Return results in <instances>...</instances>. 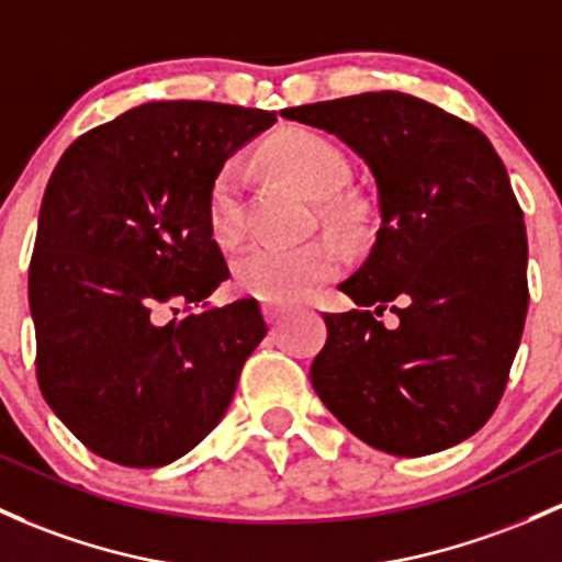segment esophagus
<instances>
[{
	"instance_id": "obj_1",
	"label": "esophagus",
	"mask_w": 562,
	"mask_h": 562,
	"mask_svg": "<svg viewBox=\"0 0 562 562\" xmlns=\"http://www.w3.org/2000/svg\"><path fill=\"white\" fill-rule=\"evenodd\" d=\"M262 311H265V318H268V324H279L281 318L292 311V307L283 305V303H265Z\"/></svg>"
}]
</instances>
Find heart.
Masks as SVG:
<instances>
[{"label": "heart", "mask_w": 562, "mask_h": 562, "mask_svg": "<svg viewBox=\"0 0 562 562\" xmlns=\"http://www.w3.org/2000/svg\"><path fill=\"white\" fill-rule=\"evenodd\" d=\"M279 168L303 187L307 195H331L348 177V160L337 144L313 131H292L273 147ZM246 162L240 158L227 160L216 171L206 198V222L211 238L220 246L238 244L246 231ZM318 214L335 227H351L356 209L346 201L324 198ZM342 251L327 235L300 240V244H251L235 262V281L255 297L270 303L307 297L316 286L340 270Z\"/></svg>", "instance_id": "b5f03b06"}]
</instances>
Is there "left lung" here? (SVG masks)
Here are the masks:
<instances>
[{"label": "left lung", "instance_id": "left-lung-1", "mask_svg": "<svg viewBox=\"0 0 562 562\" xmlns=\"http://www.w3.org/2000/svg\"><path fill=\"white\" fill-rule=\"evenodd\" d=\"M281 114L364 158L380 203L370 257L340 283L356 307L324 313L313 389L375 450L463 442L498 407L528 313V238L504 162L472 123L396 90Z\"/></svg>", "mask_w": 562, "mask_h": 562}]
</instances>
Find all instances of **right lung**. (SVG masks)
<instances>
[{
  "label": "right lung",
  "mask_w": 562,
  "mask_h": 562,
  "mask_svg": "<svg viewBox=\"0 0 562 562\" xmlns=\"http://www.w3.org/2000/svg\"><path fill=\"white\" fill-rule=\"evenodd\" d=\"M273 123L265 110L149 101L58 160L29 265L37 383L95 456L166 467L231 407L268 327L257 300L206 303L231 276L206 198L225 160ZM173 302L186 316L160 325ZM198 302L203 312L191 311Z\"/></svg>",
  "instance_id": "1"
}]
</instances>
